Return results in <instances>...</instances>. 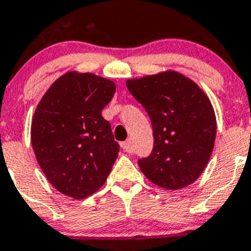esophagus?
Returning <instances> with one entry per match:
<instances>
[{"instance_id":"1","label":"esophagus","mask_w":251,"mask_h":251,"mask_svg":"<svg viewBox=\"0 0 251 251\" xmlns=\"http://www.w3.org/2000/svg\"><path fill=\"white\" fill-rule=\"evenodd\" d=\"M121 148H123V149H124V151H126V152H131V151H132L131 141L127 140V141H124V143H121Z\"/></svg>"}]
</instances>
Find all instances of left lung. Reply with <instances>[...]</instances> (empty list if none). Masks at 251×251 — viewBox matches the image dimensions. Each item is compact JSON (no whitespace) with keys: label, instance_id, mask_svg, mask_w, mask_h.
<instances>
[{"label":"left lung","instance_id":"left-lung-1","mask_svg":"<svg viewBox=\"0 0 251 251\" xmlns=\"http://www.w3.org/2000/svg\"><path fill=\"white\" fill-rule=\"evenodd\" d=\"M126 86L151 120L152 151L138 162L144 176L165 189L192 184L204 171L216 138V116L206 93L174 71L128 79Z\"/></svg>","mask_w":251,"mask_h":251}]
</instances>
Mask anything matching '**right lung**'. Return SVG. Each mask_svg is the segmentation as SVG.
<instances>
[{"mask_svg": "<svg viewBox=\"0 0 251 251\" xmlns=\"http://www.w3.org/2000/svg\"><path fill=\"white\" fill-rule=\"evenodd\" d=\"M115 91L112 80L68 72L39 102L31 123L32 149L45 177L63 195L83 200L107 179L120 145L101 112Z\"/></svg>", "mask_w": 251, "mask_h": 251, "instance_id": "right-lung-1", "label": "right lung"}]
</instances>
